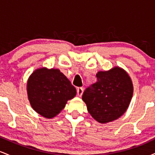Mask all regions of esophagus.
Here are the masks:
<instances>
[{
  "instance_id": "34e87169",
  "label": "esophagus",
  "mask_w": 155,
  "mask_h": 155,
  "mask_svg": "<svg viewBox=\"0 0 155 155\" xmlns=\"http://www.w3.org/2000/svg\"><path fill=\"white\" fill-rule=\"evenodd\" d=\"M76 92H77L78 96H81V95H82V93L84 92V89L82 87H78Z\"/></svg>"
}]
</instances>
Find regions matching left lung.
I'll list each match as a JSON object with an SVG mask.
<instances>
[{
  "label": "left lung",
  "instance_id": "obj_1",
  "mask_svg": "<svg viewBox=\"0 0 155 155\" xmlns=\"http://www.w3.org/2000/svg\"><path fill=\"white\" fill-rule=\"evenodd\" d=\"M97 81L83 92L82 100L96 121L107 123L126 111L133 96L132 81L123 69L115 67L96 74Z\"/></svg>",
  "mask_w": 155,
  "mask_h": 155
}]
</instances>
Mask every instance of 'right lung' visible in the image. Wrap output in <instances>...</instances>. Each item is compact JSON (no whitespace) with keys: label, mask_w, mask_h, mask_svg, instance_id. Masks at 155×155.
Returning a JSON list of instances; mask_svg holds the SVG:
<instances>
[{"label":"right lung","mask_w":155,"mask_h":155,"mask_svg":"<svg viewBox=\"0 0 155 155\" xmlns=\"http://www.w3.org/2000/svg\"><path fill=\"white\" fill-rule=\"evenodd\" d=\"M28 98L33 109L46 118H52L76 94V88L58 69L35 70L27 84Z\"/></svg>","instance_id":"right-lung-1"}]
</instances>
